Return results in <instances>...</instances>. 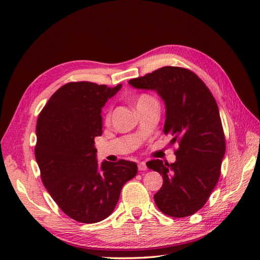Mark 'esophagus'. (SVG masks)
Here are the masks:
<instances>
[{
    "label": "esophagus",
    "instance_id": "1",
    "mask_svg": "<svg viewBox=\"0 0 260 260\" xmlns=\"http://www.w3.org/2000/svg\"><path fill=\"white\" fill-rule=\"evenodd\" d=\"M139 170L140 171H146L147 167L145 162H139Z\"/></svg>",
    "mask_w": 260,
    "mask_h": 260
}]
</instances>
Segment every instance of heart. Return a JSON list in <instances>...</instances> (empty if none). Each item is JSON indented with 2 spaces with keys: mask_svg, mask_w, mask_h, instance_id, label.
I'll return each mask as SVG.
<instances>
[{
  "mask_svg": "<svg viewBox=\"0 0 260 260\" xmlns=\"http://www.w3.org/2000/svg\"><path fill=\"white\" fill-rule=\"evenodd\" d=\"M151 101H155V99H154L150 95H141V96H139V98H137L136 106H140V105L148 103V102H151ZM105 119H106V121H108L110 119V113L109 112L106 114V116H105Z\"/></svg>",
  "mask_w": 260,
  "mask_h": 260,
  "instance_id": "b5f03b06",
  "label": "heart"
}]
</instances>
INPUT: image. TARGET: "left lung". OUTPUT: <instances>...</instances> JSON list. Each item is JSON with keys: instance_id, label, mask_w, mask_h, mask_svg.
Listing matches in <instances>:
<instances>
[{"instance_id": "1", "label": "left lung", "mask_w": 260, "mask_h": 260, "mask_svg": "<svg viewBox=\"0 0 260 260\" xmlns=\"http://www.w3.org/2000/svg\"><path fill=\"white\" fill-rule=\"evenodd\" d=\"M128 84L161 96L167 108L164 134L172 137L171 145L179 146L174 163H146L163 178L154 201L170 217L192 215L206 204L220 178L225 140L217 102L206 84L185 68L168 66Z\"/></svg>"}]
</instances>
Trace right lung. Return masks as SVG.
Returning a JSON list of instances; mask_svg holds the SVG:
<instances>
[{
	"label": "right lung",
	"mask_w": 260,
	"mask_h": 260,
	"mask_svg": "<svg viewBox=\"0 0 260 260\" xmlns=\"http://www.w3.org/2000/svg\"><path fill=\"white\" fill-rule=\"evenodd\" d=\"M120 88L68 82L38 117L35 153L42 183L59 208L78 222L95 223L112 214L121 187L137 174L135 162L99 164L96 157L102 108Z\"/></svg>",
	"instance_id": "add662e5"
}]
</instances>
